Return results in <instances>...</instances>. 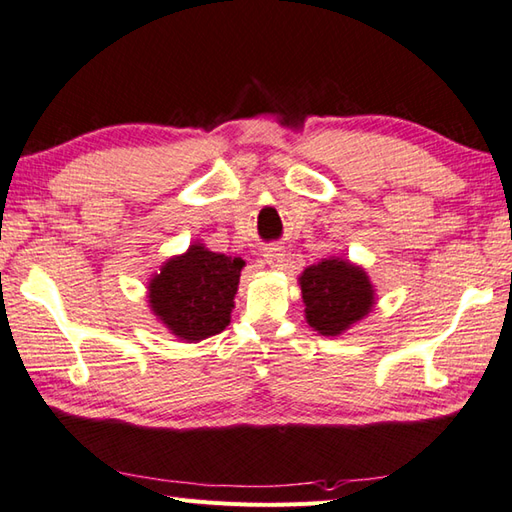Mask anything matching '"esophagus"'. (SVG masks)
Returning a JSON list of instances; mask_svg holds the SVG:
<instances>
[{"instance_id": "34e87169", "label": "esophagus", "mask_w": 512, "mask_h": 512, "mask_svg": "<svg viewBox=\"0 0 512 512\" xmlns=\"http://www.w3.org/2000/svg\"><path fill=\"white\" fill-rule=\"evenodd\" d=\"M265 260H267L269 267L283 269V265H285V249L283 247H267L265 249Z\"/></svg>"}]
</instances>
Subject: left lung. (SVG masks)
I'll list each match as a JSON object with an SVG mask.
<instances>
[{
	"mask_svg": "<svg viewBox=\"0 0 512 512\" xmlns=\"http://www.w3.org/2000/svg\"><path fill=\"white\" fill-rule=\"evenodd\" d=\"M298 283L309 327L322 336H340L369 316L375 305V291L367 271L338 256L309 265Z\"/></svg>",
	"mask_w": 512,
	"mask_h": 512,
	"instance_id": "1",
	"label": "left lung"
}]
</instances>
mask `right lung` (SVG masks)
Instances as JSON below:
<instances>
[{
    "label": "right lung",
    "instance_id": "add662e5",
    "mask_svg": "<svg viewBox=\"0 0 512 512\" xmlns=\"http://www.w3.org/2000/svg\"><path fill=\"white\" fill-rule=\"evenodd\" d=\"M243 267V258L210 252L201 243L190 245L152 276V314L185 342L216 336L229 325Z\"/></svg>",
    "mask_w": 512,
    "mask_h": 512
}]
</instances>
